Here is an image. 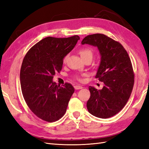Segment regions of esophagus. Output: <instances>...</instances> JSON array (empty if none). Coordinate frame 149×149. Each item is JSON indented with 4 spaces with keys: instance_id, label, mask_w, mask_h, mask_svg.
<instances>
[{
    "instance_id": "obj_1",
    "label": "esophagus",
    "mask_w": 149,
    "mask_h": 149,
    "mask_svg": "<svg viewBox=\"0 0 149 149\" xmlns=\"http://www.w3.org/2000/svg\"><path fill=\"white\" fill-rule=\"evenodd\" d=\"M74 88L75 90H80L82 89V88H83V87L81 86H78V85H75V86H74Z\"/></svg>"
}]
</instances>
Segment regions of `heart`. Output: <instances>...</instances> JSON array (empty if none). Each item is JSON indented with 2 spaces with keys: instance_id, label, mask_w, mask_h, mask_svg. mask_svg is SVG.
I'll return each mask as SVG.
<instances>
[{
  "instance_id": "heart-1",
  "label": "heart",
  "mask_w": 149,
  "mask_h": 149,
  "mask_svg": "<svg viewBox=\"0 0 149 149\" xmlns=\"http://www.w3.org/2000/svg\"><path fill=\"white\" fill-rule=\"evenodd\" d=\"M79 54L81 58L83 59H91L93 56V52L91 49L90 48H83L79 50ZM68 56H66L64 59H63V62L66 63V60H67Z\"/></svg>"
}]
</instances>
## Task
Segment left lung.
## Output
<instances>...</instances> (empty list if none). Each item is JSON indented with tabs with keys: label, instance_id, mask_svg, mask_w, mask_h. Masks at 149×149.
Instances as JSON below:
<instances>
[{
	"label": "left lung",
	"instance_id": "1",
	"mask_svg": "<svg viewBox=\"0 0 149 149\" xmlns=\"http://www.w3.org/2000/svg\"><path fill=\"white\" fill-rule=\"evenodd\" d=\"M81 44L98 49L100 62L95 77L104 83L101 90L89 86L87 109L98 118H109L120 111L130 97L134 77L131 59L121 44L102 34L88 35Z\"/></svg>",
	"mask_w": 149,
	"mask_h": 149
}]
</instances>
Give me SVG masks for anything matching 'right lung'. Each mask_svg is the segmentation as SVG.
I'll return each mask as SVG.
<instances>
[{
  "instance_id": "add662e5",
  "label": "right lung",
  "mask_w": 149,
  "mask_h": 149,
  "mask_svg": "<svg viewBox=\"0 0 149 149\" xmlns=\"http://www.w3.org/2000/svg\"><path fill=\"white\" fill-rule=\"evenodd\" d=\"M79 40L77 35L65 38L47 37L24 57L20 74L22 95L32 112L45 121L53 122L61 118L74 92L70 84L60 86L53 77L61 70L63 59Z\"/></svg>"
}]
</instances>
